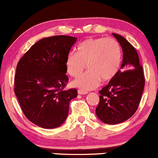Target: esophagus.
Returning a JSON list of instances; mask_svg holds the SVG:
<instances>
[{
	"label": "esophagus",
	"mask_w": 158,
	"mask_h": 158,
	"mask_svg": "<svg viewBox=\"0 0 158 158\" xmlns=\"http://www.w3.org/2000/svg\"><path fill=\"white\" fill-rule=\"evenodd\" d=\"M78 94H80V95H84V94H88V91H86V90H81V89H79L78 90Z\"/></svg>",
	"instance_id": "1"
}]
</instances>
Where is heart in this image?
Wrapping results in <instances>:
<instances>
[{"mask_svg":"<svg viewBox=\"0 0 158 158\" xmlns=\"http://www.w3.org/2000/svg\"><path fill=\"white\" fill-rule=\"evenodd\" d=\"M122 58V48L116 39L90 38L78 45L77 52H69L65 66L69 75L77 77L87 64L88 71L75 79L72 85L81 90H93L99 86L101 79L108 81L116 77Z\"/></svg>","mask_w":158,"mask_h":158,"instance_id":"heart-1","label":"heart"}]
</instances>
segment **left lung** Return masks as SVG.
<instances>
[{
    "mask_svg": "<svg viewBox=\"0 0 158 158\" xmlns=\"http://www.w3.org/2000/svg\"><path fill=\"white\" fill-rule=\"evenodd\" d=\"M123 52L121 70L99 90V102L96 108L98 118L114 125L131 117L138 108L145 85L143 67L135 48L123 36L113 33Z\"/></svg>",
    "mask_w": 158,
    "mask_h": 158,
    "instance_id": "obj_1",
    "label": "left lung"
}]
</instances>
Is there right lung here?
<instances>
[{"instance_id": "obj_1", "label": "right lung", "mask_w": 158, "mask_h": 158, "mask_svg": "<svg viewBox=\"0 0 158 158\" xmlns=\"http://www.w3.org/2000/svg\"><path fill=\"white\" fill-rule=\"evenodd\" d=\"M77 38L55 35L33 44L16 68L14 91L23 113L30 122L55 128L64 122L69 103L77 90H65L68 81L65 61Z\"/></svg>"}]
</instances>
